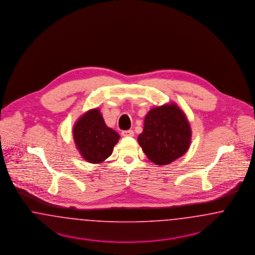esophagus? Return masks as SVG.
Returning a JSON list of instances; mask_svg holds the SVG:
<instances>
[{
	"label": "esophagus",
	"instance_id": "34e87169",
	"mask_svg": "<svg viewBox=\"0 0 255 255\" xmlns=\"http://www.w3.org/2000/svg\"><path fill=\"white\" fill-rule=\"evenodd\" d=\"M122 135L124 137H132L133 135H134V132H133V130H131V129L124 130V131H122Z\"/></svg>",
	"mask_w": 255,
	"mask_h": 255
}]
</instances>
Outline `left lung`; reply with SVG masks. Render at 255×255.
Returning <instances> with one entry per match:
<instances>
[{"instance_id": "left-lung-1", "label": "left lung", "mask_w": 255, "mask_h": 255, "mask_svg": "<svg viewBox=\"0 0 255 255\" xmlns=\"http://www.w3.org/2000/svg\"><path fill=\"white\" fill-rule=\"evenodd\" d=\"M191 129L186 114L177 105L166 104L151 109L144 117L138 143L156 165H168L188 151Z\"/></svg>"}]
</instances>
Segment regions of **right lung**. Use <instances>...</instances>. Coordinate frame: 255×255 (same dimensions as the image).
<instances>
[{
	"instance_id": "add662e5",
	"label": "right lung",
	"mask_w": 255,
	"mask_h": 255,
	"mask_svg": "<svg viewBox=\"0 0 255 255\" xmlns=\"http://www.w3.org/2000/svg\"><path fill=\"white\" fill-rule=\"evenodd\" d=\"M73 138L85 160L92 164H100L111 155L120 136L106 125L99 110L93 109L75 123Z\"/></svg>"
}]
</instances>
